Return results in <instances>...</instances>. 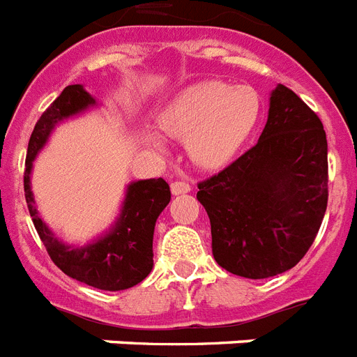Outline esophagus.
Here are the masks:
<instances>
[{"label": "esophagus", "instance_id": "34e87169", "mask_svg": "<svg viewBox=\"0 0 357 357\" xmlns=\"http://www.w3.org/2000/svg\"><path fill=\"white\" fill-rule=\"evenodd\" d=\"M191 191V185L188 182H181L176 181L172 184V193L173 195H182V193H190Z\"/></svg>", "mask_w": 357, "mask_h": 357}]
</instances>
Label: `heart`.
<instances>
[{"label": "heart", "instance_id": "obj_1", "mask_svg": "<svg viewBox=\"0 0 357 357\" xmlns=\"http://www.w3.org/2000/svg\"><path fill=\"white\" fill-rule=\"evenodd\" d=\"M259 94L248 85L199 82L176 93L157 114V126L172 138H185L188 155L199 167L217 169L234 158L259 119ZM140 142L164 155L167 144L155 131L140 132Z\"/></svg>", "mask_w": 357, "mask_h": 357}]
</instances>
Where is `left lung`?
<instances>
[{
    "instance_id": "left-lung-1",
    "label": "left lung",
    "mask_w": 357,
    "mask_h": 357,
    "mask_svg": "<svg viewBox=\"0 0 357 357\" xmlns=\"http://www.w3.org/2000/svg\"><path fill=\"white\" fill-rule=\"evenodd\" d=\"M328 146L319 116L279 84L257 144L200 182L213 257L229 273L266 279L296 266L328 200Z\"/></svg>"
}]
</instances>
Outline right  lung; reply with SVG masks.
Listing matches in <instances>:
<instances>
[{
	"instance_id": "1",
	"label": "right lung",
	"mask_w": 357,
	"mask_h": 357,
	"mask_svg": "<svg viewBox=\"0 0 357 357\" xmlns=\"http://www.w3.org/2000/svg\"><path fill=\"white\" fill-rule=\"evenodd\" d=\"M98 102L82 84L69 85L41 114L34 126L26 149L23 188L34 228L45 244L52 263L61 272L98 290H128L149 275L153 270V234L158 215L164 211L172 191L164 178L135 181L128 185L119 217L111 228L85 244H67L56 237L41 219L32 195L31 173L38 153L49 142L52 131L63 120L96 107Z\"/></svg>"
}]
</instances>
